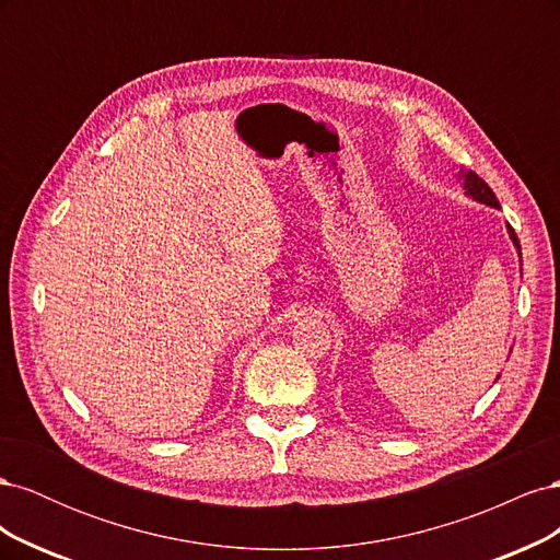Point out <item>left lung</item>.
Returning <instances> with one entry per match:
<instances>
[{
	"label": "left lung",
	"instance_id": "obj_1",
	"mask_svg": "<svg viewBox=\"0 0 560 560\" xmlns=\"http://www.w3.org/2000/svg\"><path fill=\"white\" fill-rule=\"evenodd\" d=\"M463 179V184H465V194L467 196H471L474 200H479V202H483V206H490V208H500V202H498V198H495V194H493V189H490V186L477 175V173H471V171H467V167H460V175H457ZM510 229V235H512V241H514V245H516V249H518V254H521V245H518V238H516V233H514V229L512 226H506Z\"/></svg>",
	"mask_w": 560,
	"mask_h": 560
}]
</instances>
